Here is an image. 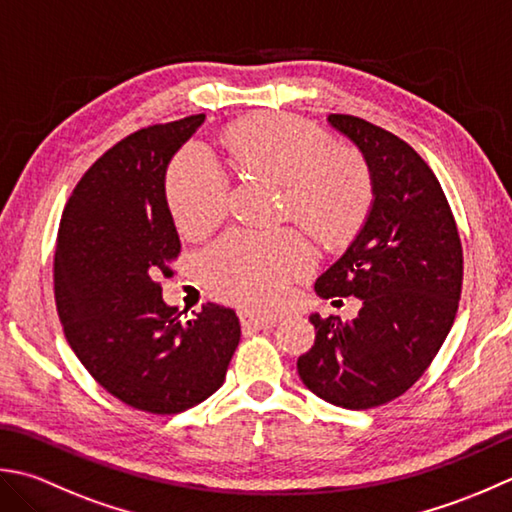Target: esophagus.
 I'll return each instance as SVG.
<instances>
[{
    "label": "esophagus",
    "mask_w": 512,
    "mask_h": 512,
    "mask_svg": "<svg viewBox=\"0 0 512 512\" xmlns=\"http://www.w3.org/2000/svg\"><path fill=\"white\" fill-rule=\"evenodd\" d=\"M241 322H243V329L245 331H260V329H269L274 327L278 318L276 316H256V314H249V311H245V314L241 316Z\"/></svg>",
    "instance_id": "obj_1"
}]
</instances>
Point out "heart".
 <instances>
[{
  "mask_svg": "<svg viewBox=\"0 0 512 512\" xmlns=\"http://www.w3.org/2000/svg\"><path fill=\"white\" fill-rule=\"evenodd\" d=\"M232 159L245 172L283 183L285 207L300 225L325 243L356 229L371 203V176L356 152L331 148L314 125L267 114L234 125L227 134ZM227 174L210 148L192 143L176 156L168 174L174 221L187 234H203L225 214ZM311 265V247L294 229L245 232L234 229L203 256L210 287L238 305L276 309L289 283Z\"/></svg>",
  "mask_w": 512,
  "mask_h": 512,
  "instance_id": "b5f03b06",
  "label": "heart"
}]
</instances>
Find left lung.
I'll return each mask as SVG.
<instances>
[{"mask_svg": "<svg viewBox=\"0 0 512 512\" xmlns=\"http://www.w3.org/2000/svg\"><path fill=\"white\" fill-rule=\"evenodd\" d=\"M327 123L360 150L373 201L314 289L362 307L351 322L311 314L316 342L298 375L318 398L360 411L398 398L433 362L457 314L464 258L442 185L409 143L349 114Z\"/></svg>", "mask_w": 512, "mask_h": 512, "instance_id": "1", "label": "left lung"}]
</instances>
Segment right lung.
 Returning a JSON list of instances; mask_svg holds the SVG:
<instances>
[{"label": "right lung", "instance_id": "add662e5", "mask_svg": "<svg viewBox=\"0 0 512 512\" xmlns=\"http://www.w3.org/2000/svg\"><path fill=\"white\" fill-rule=\"evenodd\" d=\"M203 121L194 114L119 141L81 176L57 234L55 300L68 344L114 398L159 415L210 398L241 340L234 309L207 302L181 320L156 283L181 252L165 172Z\"/></svg>", "mask_w": 512, "mask_h": 512}]
</instances>
